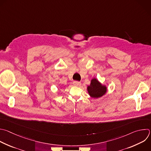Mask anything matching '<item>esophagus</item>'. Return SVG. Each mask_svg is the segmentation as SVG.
I'll use <instances>...</instances> for the list:
<instances>
[{
    "label": "esophagus",
    "mask_w": 151,
    "mask_h": 151,
    "mask_svg": "<svg viewBox=\"0 0 151 151\" xmlns=\"http://www.w3.org/2000/svg\"><path fill=\"white\" fill-rule=\"evenodd\" d=\"M73 85L75 86H80L81 85V83L80 82H78V81H74L73 82Z\"/></svg>",
    "instance_id": "obj_1"
}]
</instances>
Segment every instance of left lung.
<instances>
[{
  "instance_id": "8db88e82",
  "label": "left lung",
  "mask_w": 151,
  "mask_h": 151,
  "mask_svg": "<svg viewBox=\"0 0 151 151\" xmlns=\"http://www.w3.org/2000/svg\"><path fill=\"white\" fill-rule=\"evenodd\" d=\"M87 90L92 98H98L106 94L107 87L102 85L96 78H93L91 81L90 85L88 86Z\"/></svg>"
}]
</instances>
